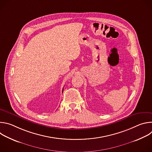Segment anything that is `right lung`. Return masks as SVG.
I'll use <instances>...</instances> for the list:
<instances>
[{
    "mask_svg": "<svg viewBox=\"0 0 152 152\" xmlns=\"http://www.w3.org/2000/svg\"><path fill=\"white\" fill-rule=\"evenodd\" d=\"M64 90V89H63ZM63 90H62V92H63Z\"/></svg>",
    "mask_w": 152,
    "mask_h": 152,
    "instance_id": "obj_1",
    "label": "right lung"
}]
</instances>
